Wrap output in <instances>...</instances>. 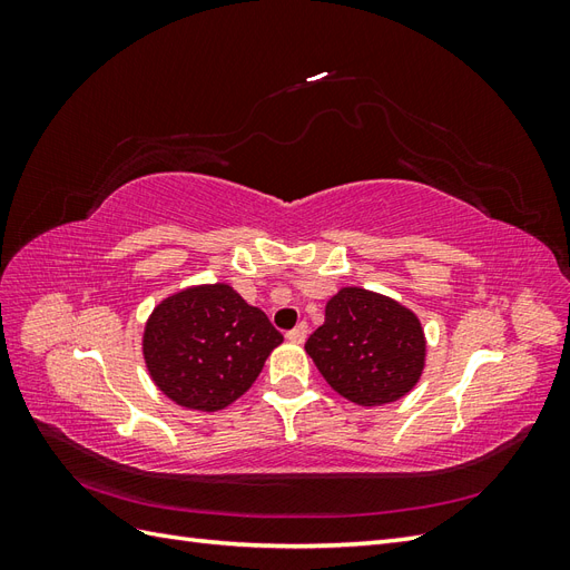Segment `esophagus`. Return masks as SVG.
<instances>
[{"mask_svg":"<svg viewBox=\"0 0 570 570\" xmlns=\"http://www.w3.org/2000/svg\"><path fill=\"white\" fill-rule=\"evenodd\" d=\"M306 335H308V325L302 321V323H297V325L292 327V331L287 333V340L295 342V344H302V342L306 340Z\"/></svg>","mask_w":570,"mask_h":570,"instance_id":"1","label":"esophagus"}]
</instances>
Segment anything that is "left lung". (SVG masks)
Listing matches in <instances>:
<instances>
[{"label": "left lung", "instance_id": "left-lung-1", "mask_svg": "<svg viewBox=\"0 0 570 570\" xmlns=\"http://www.w3.org/2000/svg\"><path fill=\"white\" fill-rule=\"evenodd\" d=\"M304 350L325 383L358 406L402 400L425 368L419 316L364 287H342L327 299L325 321Z\"/></svg>", "mask_w": 570, "mask_h": 570}]
</instances>
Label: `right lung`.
<instances>
[{"label":"right lung","instance_id":"add662e5","mask_svg":"<svg viewBox=\"0 0 570 570\" xmlns=\"http://www.w3.org/2000/svg\"><path fill=\"white\" fill-rule=\"evenodd\" d=\"M283 342L268 316L228 283L185 287L154 306L142 335L145 364L170 402L220 411L243 396Z\"/></svg>","mask_w":570,"mask_h":570}]
</instances>
